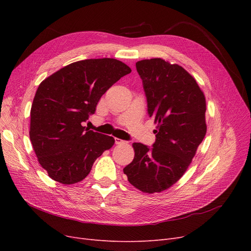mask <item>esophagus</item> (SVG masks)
<instances>
[{
    "label": "esophagus",
    "instance_id": "esophagus-1",
    "mask_svg": "<svg viewBox=\"0 0 251 251\" xmlns=\"http://www.w3.org/2000/svg\"><path fill=\"white\" fill-rule=\"evenodd\" d=\"M115 143L116 144H126V141H125V140H121V139H119V138H115Z\"/></svg>",
    "mask_w": 251,
    "mask_h": 251
}]
</instances>
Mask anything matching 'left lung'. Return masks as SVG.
Returning <instances> with one entry per match:
<instances>
[{
	"label": "left lung",
	"instance_id": "1",
	"mask_svg": "<svg viewBox=\"0 0 251 251\" xmlns=\"http://www.w3.org/2000/svg\"><path fill=\"white\" fill-rule=\"evenodd\" d=\"M150 117L155 119L153 148L135 142L133 161L124 169L130 183L148 194L170 188L183 176L206 134V100L184 68L162 58L136 63Z\"/></svg>",
	"mask_w": 251,
	"mask_h": 251
}]
</instances>
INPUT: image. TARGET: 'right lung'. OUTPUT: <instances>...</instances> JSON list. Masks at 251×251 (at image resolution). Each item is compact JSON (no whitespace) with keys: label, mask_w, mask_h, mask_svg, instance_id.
<instances>
[{"label":"right lung","mask_w":251,"mask_h":251,"mask_svg":"<svg viewBox=\"0 0 251 251\" xmlns=\"http://www.w3.org/2000/svg\"><path fill=\"white\" fill-rule=\"evenodd\" d=\"M131 71L115 58L85 59L40 83L30 111L29 136L37 160L51 179L66 185L77 183L113 147L111 136L81 124L95 113L107 90Z\"/></svg>","instance_id":"1"}]
</instances>
